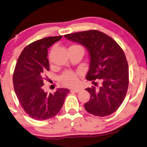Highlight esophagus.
<instances>
[{
  "mask_svg": "<svg viewBox=\"0 0 147 147\" xmlns=\"http://www.w3.org/2000/svg\"><path fill=\"white\" fill-rule=\"evenodd\" d=\"M70 91L75 92V93H79V92L81 91V89H70Z\"/></svg>",
  "mask_w": 147,
  "mask_h": 147,
  "instance_id": "1",
  "label": "esophagus"
}]
</instances>
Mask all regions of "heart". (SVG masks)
Returning a JSON list of instances; mask_svg holds the SVG:
<instances>
[{"mask_svg":"<svg viewBox=\"0 0 147 147\" xmlns=\"http://www.w3.org/2000/svg\"><path fill=\"white\" fill-rule=\"evenodd\" d=\"M75 46H80L78 45H75ZM78 75H79L77 72L72 71V70H66L60 77V82L62 85L67 86V87H75L79 82Z\"/></svg>","mask_w":147,"mask_h":147,"instance_id":"1","label":"heart"}]
</instances>
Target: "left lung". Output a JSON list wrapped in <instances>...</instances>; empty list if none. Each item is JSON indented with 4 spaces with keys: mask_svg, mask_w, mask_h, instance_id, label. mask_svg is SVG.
Masks as SVG:
<instances>
[{
    "mask_svg": "<svg viewBox=\"0 0 147 147\" xmlns=\"http://www.w3.org/2000/svg\"><path fill=\"white\" fill-rule=\"evenodd\" d=\"M64 37L87 49L90 65L86 79L93 83L96 79L101 82L98 88L93 86L85 89L91 97L85 104L86 111L99 117L114 113L124 101L128 87V65L124 51L111 37L94 29Z\"/></svg>",
    "mask_w": 147,
    "mask_h": 147,
    "instance_id": "obj_1",
    "label": "left lung"
}]
</instances>
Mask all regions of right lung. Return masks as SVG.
<instances>
[{"label": "right lung", "mask_w": 147, "mask_h": 147, "mask_svg": "<svg viewBox=\"0 0 147 147\" xmlns=\"http://www.w3.org/2000/svg\"><path fill=\"white\" fill-rule=\"evenodd\" d=\"M62 38H44L27 45L17 60L13 76L14 89L21 107L29 116L45 120L56 116L61 109L69 90L60 88L48 94L42 86L50 70L48 48Z\"/></svg>", "instance_id": "obj_1"}]
</instances>
